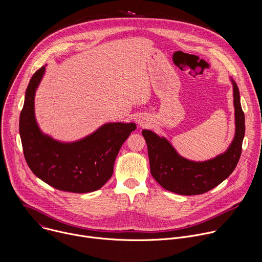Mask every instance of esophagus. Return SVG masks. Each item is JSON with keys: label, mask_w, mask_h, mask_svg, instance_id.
<instances>
[{"label": "esophagus", "mask_w": 262, "mask_h": 262, "mask_svg": "<svg viewBox=\"0 0 262 262\" xmlns=\"http://www.w3.org/2000/svg\"><path fill=\"white\" fill-rule=\"evenodd\" d=\"M137 123L139 124V126H146L149 123V119L145 115H141L137 118Z\"/></svg>", "instance_id": "34e87169"}]
</instances>
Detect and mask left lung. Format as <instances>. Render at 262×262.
<instances>
[{
  "label": "left lung",
  "mask_w": 262,
  "mask_h": 262,
  "mask_svg": "<svg viewBox=\"0 0 262 262\" xmlns=\"http://www.w3.org/2000/svg\"><path fill=\"white\" fill-rule=\"evenodd\" d=\"M230 82L233 89L235 133L225 152L206 161H192L180 156L165 137L149 129L142 130L151 175L165 190L186 196L203 194L215 188L235 169L245 137V114L238 87L231 77Z\"/></svg>",
  "instance_id": "8db88e82"
}]
</instances>
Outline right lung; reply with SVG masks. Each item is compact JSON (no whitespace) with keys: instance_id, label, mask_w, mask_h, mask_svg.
<instances>
[{"instance_id":"obj_1","label":"right lung","mask_w":262,"mask_h":262,"mask_svg":"<svg viewBox=\"0 0 262 262\" xmlns=\"http://www.w3.org/2000/svg\"><path fill=\"white\" fill-rule=\"evenodd\" d=\"M46 66L33 74L20 112L19 135L27 164L37 177L57 190L79 194L97 191L113 175L118 152L137 128L136 123L107 122L72 142L45 134L35 117V93Z\"/></svg>"}]
</instances>
